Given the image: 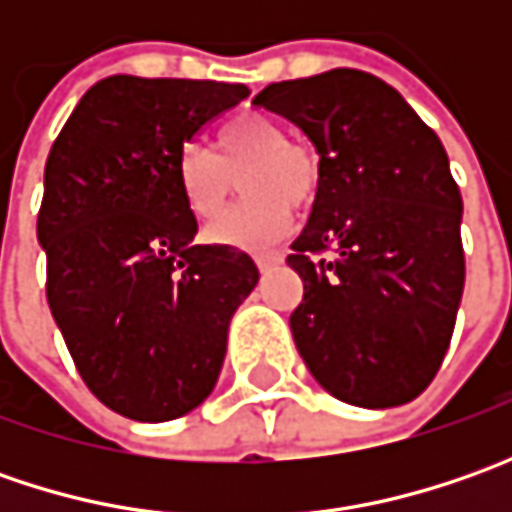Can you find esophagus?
<instances>
[{
  "mask_svg": "<svg viewBox=\"0 0 512 512\" xmlns=\"http://www.w3.org/2000/svg\"><path fill=\"white\" fill-rule=\"evenodd\" d=\"M282 259H285L282 253H259V256H256V265L262 267V270H270L273 265H279Z\"/></svg>",
  "mask_w": 512,
  "mask_h": 512,
  "instance_id": "34e87169",
  "label": "esophagus"
}]
</instances>
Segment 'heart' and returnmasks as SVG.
Masks as SVG:
<instances>
[{
  "mask_svg": "<svg viewBox=\"0 0 512 512\" xmlns=\"http://www.w3.org/2000/svg\"><path fill=\"white\" fill-rule=\"evenodd\" d=\"M245 179V199L210 227L216 242L267 247L293 227L296 207L310 205L322 168L307 142L287 139L285 125L273 116L247 110L216 133V156L187 145L176 159V185L196 219H216Z\"/></svg>",
  "mask_w": 512,
  "mask_h": 512,
  "instance_id": "obj_1",
  "label": "heart"
}]
</instances>
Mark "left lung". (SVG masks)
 <instances>
[{"mask_svg": "<svg viewBox=\"0 0 512 512\" xmlns=\"http://www.w3.org/2000/svg\"><path fill=\"white\" fill-rule=\"evenodd\" d=\"M253 102L319 150L313 213L287 256L305 285L290 330L307 370L356 407L413 402L464 290L462 193L439 136L364 70L273 82Z\"/></svg>", "mask_w": 512, "mask_h": 512, "instance_id": "obj_1", "label": "left lung"}]
</instances>
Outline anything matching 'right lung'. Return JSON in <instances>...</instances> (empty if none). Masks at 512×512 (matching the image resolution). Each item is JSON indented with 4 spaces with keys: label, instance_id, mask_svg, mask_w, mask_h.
I'll list each match as a JSON object with an SVG mask.
<instances>
[{
    "label": "right lung",
    "instance_id": "add662e5",
    "mask_svg": "<svg viewBox=\"0 0 512 512\" xmlns=\"http://www.w3.org/2000/svg\"><path fill=\"white\" fill-rule=\"evenodd\" d=\"M250 90L210 79L108 76L82 96L45 165L36 236L48 305L99 402L170 422L205 402L227 325L259 282L230 245H193L176 159Z\"/></svg>",
    "mask_w": 512,
    "mask_h": 512
}]
</instances>
